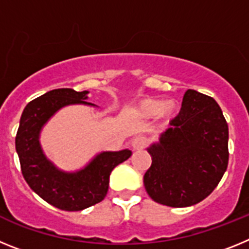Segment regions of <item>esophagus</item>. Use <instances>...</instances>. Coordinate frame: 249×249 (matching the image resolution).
Returning <instances> with one entry per match:
<instances>
[{
    "label": "esophagus",
    "instance_id": "esophagus-1",
    "mask_svg": "<svg viewBox=\"0 0 249 249\" xmlns=\"http://www.w3.org/2000/svg\"><path fill=\"white\" fill-rule=\"evenodd\" d=\"M147 143H148L147 138L142 137V136H138V137H136L135 140L132 141V147L135 149H143L147 146Z\"/></svg>",
    "mask_w": 249,
    "mask_h": 249
}]
</instances>
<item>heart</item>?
<instances>
[{
	"label": "heart",
	"mask_w": 249,
	"mask_h": 249,
	"mask_svg": "<svg viewBox=\"0 0 249 249\" xmlns=\"http://www.w3.org/2000/svg\"><path fill=\"white\" fill-rule=\"evenodd\" d=\"M176 108H177V106L173 101L162 102V101L155 100V98H146L138 103L136 107V112L141 117H155L157 114L168 117L176 111Z\"/></svg>",
	"instance_id": "1"
}]
</instances>
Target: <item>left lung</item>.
Listing matches in <instances>:
<instances>
[{"label":"left lung","mask_w":249,"mask_h":249,"mask_svg":"<svg viewBox=\"0 0 249 249\" xmlns=\"http://www.w3.org/2000/svg\"><path fill=\"white\" fill-rule=\"evenodd\" d=\"M146 191L157 203L188 207L218 186L228 166V124L212 97L188 89L179 113L148 149Z\"/></svg>","instance_id":"1"}]
</instances>
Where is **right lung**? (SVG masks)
Instances as JSON below:
<instances>
[{
	"label": "right lung",
	"instance_id": "obj_1",
	"mask_svg": "<svg viewBox=\"0 0 249 249\" xmlns=\"http://www.w3.org/2000/svg\"><path fill=\"white\" fill-rule=\"evenodd\" d=\"M87 91L58 89L31 101L22 112L16 135V151L23 178L31 190L62 211H82L103 201L112 169L131 157L132 152H103L76 173L61 172L45 157L38 136L42 126L61 107L86 102Z\"/></svg>",
	"mask_w": 249,
	"mask_h": 249
}]
</instances>
